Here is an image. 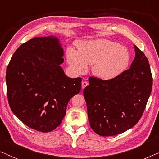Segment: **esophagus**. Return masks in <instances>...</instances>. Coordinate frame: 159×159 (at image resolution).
I'll return each mask as SVG.
<instances>
[{"instance_id":"1","label":"esophagus","mask_w":159,"mask_h":159,"mask_svg":"<svg viewBox=\"0 0 159 159\" xmlns=\"http://www.w3.org/2000/svg\"><path fill=\"white\" fill-rule=\"evenodd\" d=\"M88 82H86V81H84V82H82V89H84V88H85L86 86H88Z\"/></svg>"}]
</instances>
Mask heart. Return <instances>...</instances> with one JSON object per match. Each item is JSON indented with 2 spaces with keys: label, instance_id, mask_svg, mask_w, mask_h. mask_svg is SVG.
I'll list each match as a JSON object with an SVG mask.
<instances>
[{
  "label": "heart",
  "instance_id": "obj_1",
  "mask_svg": "<svg viewBox=\"0 0 159 159\" xmlns=\"http://www.w3.org/2000/svg\"><path fill=\"white\" fill-rule=\"evenodd\" d=\"M78 51L67 50V61L77 74H83L93 65V75L103 80L115 79L127 68L130 54L127 48L107 39L78 41Z\"/></svg>",
  "mask_w": 159,
  "mask_h": 159
}]
</instances>
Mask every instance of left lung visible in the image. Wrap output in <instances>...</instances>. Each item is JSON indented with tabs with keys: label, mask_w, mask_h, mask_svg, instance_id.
Instances as JSON below:
<instances>
[{
	"label": "left lung",
	"mask_w": 159,
	"mask_h": 159,
	"mask_svg": "<svg viewBox=\"0 0 159 159\" xmlns=\"http://www.w3.org/2000/svg\"><path fill=\"white\" fill-rule=\"evenodd\" d=\"M130 68L111 80L89 78L83 90L90 127L101 136H114L140 120L151 95L153 77L148 60L134 45Z\"/></svg>",
	"instance_id": "left-lung-1"
}]
</instances>
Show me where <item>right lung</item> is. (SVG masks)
Segmentation results:
<instances>
[{
	"label": "right lung",
	"mask_w": 159,
	"mask_h": 159,
	"mask_svg": "<svg viewBox=\"0 0 159 159\" xmlns=\"http://www.w3.org/2000/svg\"><path fill=\"white\" fill-rule=\"evenodd\" d=\"M64 49L56 36L34 38L15 51L6 69L8 103L32 129L48 132L59 126L82 78L64 74Z\"/></svg>",
	"instance_id": "obj_1"
}]
</instances>
